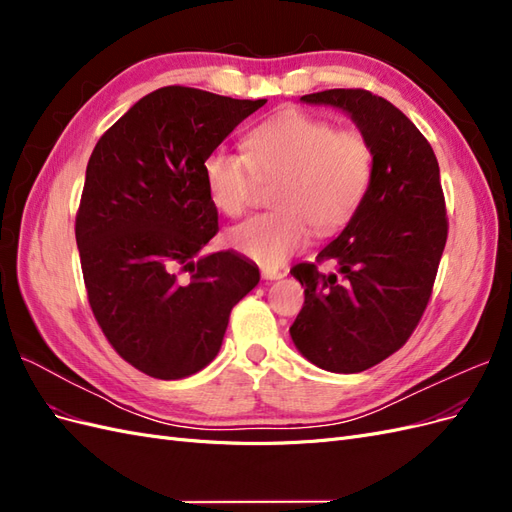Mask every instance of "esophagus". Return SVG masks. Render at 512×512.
<instances>
[{
	"label": "esophagus",
	"instance_id": "1",
	"mask_svg": "<svg viewBox=\"0 0 512 512\" xmlns=\"http://www.w3.org/2000/svg\"><path fill=\"white\" fill-rule=\"evenodd\" d=\"M260 275H262V280H282V277L286 275V271L271 269V267H262V269H260Z\"/></svg>",
	"mask_w": 512,
	"mask_h": 512
}]
</instances>
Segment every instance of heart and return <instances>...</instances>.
Listing matches in <instances>:
<instances>
[{"mask_svg": "<svg viewBox=\"0 0 512 512\" xmlns=\"http://www.w3.org/2000/svg\"><path fill=\"white\" fill-rule=\"evenodd\" d=\"M376 153L359 128H337L333 121L282 111L252 128L245 153L213 149L203 162V177L213 207L239 218L254 203L256 181L280 183L271 203L275 211L230 230L235 250L260 267H282L312 239L335 235L350 224L374 179Z\"/></svg>", "mask_w": 512, "mask_h": 512, "instance_id": "obj_1", "label": "heart"}]
</instances>
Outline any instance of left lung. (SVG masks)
<instances>
[{
    "label": "left lung",
    "mask_w": 512,
    "mask_h": 512,
    "mask_svg": "<svg viewBox=\"0 0 512 512\" xmlns=\"http://www.w3.org/2000/svg\"><path fill=\"white\" fill-rule=\"evenodd\" d=\"M346 111L374 145V179L342 235L290 269L305 288L292 322L294 346L314 365L356 374L404 346L421 322L448 237L440 168L414 123L367 89H327L301 98ZM335 259L339 274L317 265Z\"/></svg>",
    "instance_id": "8db88e82"
}]
</instances>
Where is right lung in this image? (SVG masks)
Returning a JSON list of instances; mask_svg holds the SVG:
<instances>
[{"label":"right lung","mask_w":512,"mask_h":512,"mask_svg":"<svg viewBox=\"0 0 512 512\" xmlns=\"http://www.w3.org/2000/svg\"><path fill=\"white\" fill-rule=\"evenodd\" d=\"M265 102L168 85L91 153L74 226L89 307L121 359L151 378L207 367L232 307L260 282L235 252H198L220 230L203 162Z\"/></svg>","instance_id":"right-lung-1"}]
</instances>
